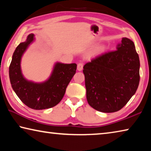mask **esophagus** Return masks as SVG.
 I'll list each match as a JSON object with an SVG mask.
<instances>
[{
  "instance_id": "obj_1",
  "label": "esophagus",
  "mask_w": 151,
  "mask_h": 151,
  "mask_svg": "<svg viewBox=\"0 0 151 151\" xmlns=\"http://www.w3.org/2000/svg\"><path fill=\"white\" fill-rule=\"evenodd\" d=\"M83 69V64L81 63H78L77 65V70L78 71H81Z\"/></svg>"
}]
</instances>
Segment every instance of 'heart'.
I'll return each instance as SVG.
<instances>
[{
    "label": "heart",
    "instance_id": "1",
    "mask_svg": "<svg viewBox=\"0 0 151 151\" xmlns=\"http://www.w3.org/2000/svg\"><path fill=\"white\" fill-rule=\"evenodd\" d=\"M104 50V47L102 45H99L96 47L95 48H94V50L93 51V52L94 54H95V53H99V52H101L102 51H103Z\"/></svg>",
    "mask_w": 151,
    "mask_h": 151
}]
</instances>
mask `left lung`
<instances>
[{
    "mask_svg": "<svg viewBox=\"0 0 151 151\" xmlns=\"http://www.w3.org/2000/svg\"><path fill=\"white\" fill-rule=\"evenodd\" d=\"M140 60L134 42L122 38L116 50L93 58L83 66L86 99L103 112L121 110L136 93L140 81Z\"/></svg>",
    "mask_w": 151,
    "mask_h": 151,
    "instance_id": "1",
    "label": "left lung"
}]
</instances>
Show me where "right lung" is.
Segmentation results:
<instances>
[{
	"label": "right lung",
	"instance_id": "right-lung-1",
	"mask_svg": "<svg viewBox=\"0 0 151 151\" xmlns=\"http://www.w3.org/2000/svg\"><path fill=\"white\" fill-rule=\"evenodd\" d=\"M35 40V35H28L26 41L16 48L9 66L12 88L25 105L35 110L47 109L57 105L65 95L66 88L76 73V64H55L51 75L42 83L28 81L22 73L20 63L25 51Z\"/></svg>",
	"mask_w": 151,
	"mask_h": 151
}]
</instances>
